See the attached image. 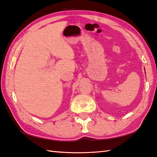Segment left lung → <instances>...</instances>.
I'll return each mask as SVG.
<instances>
[{
  "instance_id": "8db88e82",
  "label": "left lung",
  "mask_w": 157,
  "mask_h": 157,
  "mask_svg": "<svg viewBox=\"0 0 157 157\" xmlns=\"http://www.w3.org/2000/svg\"><path fill=\"white\" fill-rule=\"evenodd\" d=\"M145 73H146V72H145Z\"/></svg>"
}]
</instances>
